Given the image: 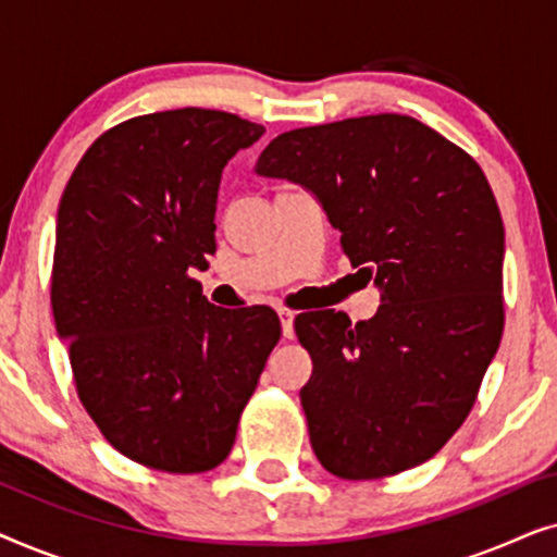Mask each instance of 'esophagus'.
<instances>
[{
	"label": "esophagus",
	"instance_id": "1",
	"mask_svg": "<svg viewBox=\"0 0 557 557\" xmlns=\"http://www.w3.org/2000/svg\"><path fill=\"white\" fill-rule=\"evenodd\" d=\"M281 319V332H284L286 339L294 337V311L292 309H278Z\"/></svg>",
	"mask_w": 557,
	"mask_h": 557
}]
</instances>
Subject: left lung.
<instances>
[{"mask_svg":"<svg viewBox=\"0 0 557 557\" xmlns=\"http://www.w3.org/2000/svg\"><path fill=\"white\" fill-rule=\"evenodd\" d=\"M256 174L314 195L383 301L357 324L334 309L294 322L314 362L299 395L317 459L342 479L429 461L505 326V225L482 166L421 121L377 113L281 134Z\"/></svg>","mask_w":557,"mask_h":557,"instance_id":"left-lung-1","label":"left lung"}]
</instances>
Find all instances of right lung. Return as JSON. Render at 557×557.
I'll return each mask as SVG.
<instances>
[{"mask_svg": "<svg viewBox=\"0 0 557 557\" xmlns=\"http://www.w3.org/2000/svg\"><path fill=\"white\" fill-rule=\"evenodd\" d=\"M265 128L225 111L128 119L90 144L60 197L52 317L78 398L136 463L197 474L231 454L281 322L223 309L189 278L215 253L223 166Z\"/></svg>", "mask_w": 557, "mask_h": 557, "instance_id": "obj_1", "label": "right lung"}]
</instances>
